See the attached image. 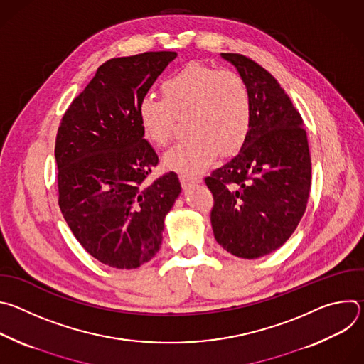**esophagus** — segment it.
Listing matches in <instances>:
<instances>
[{
	"instance_id": "1",
	"label": "esophagus",
	"mask_w": 364,
	"mask_h": 364,
	"mask_svg": "<svg viewBox=\"0 0 364 364\" xmlns=\"http://www.w3.org/2000/svg\"><path fill=\"white\" fill-rule=\"evenodd\" d=\"M180 181H181V186H183L184 188H187L188 186H191V184H197V183H200L201 180H200V178H196V177H188V176H180Z\"/></svg>"
}]
</instances>
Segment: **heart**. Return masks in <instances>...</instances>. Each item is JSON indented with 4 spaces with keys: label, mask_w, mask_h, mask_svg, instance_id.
Listing matches in <instances>:
<instances>
[{
    "label": "heart",
    "mask_w": 364,
    "mask_h": 364,
    "mask_svg": "<svg viewBox=\"0 0 364 364\" xmlns=\"http://www.w3.org/2000/svg\"><path fill=\"white\" fill-rule=\"evenodd\" d=\"M161 99L144 97L138 118L144 136L157 148L170 144L176 119L187 118L188 139L164 159L174 171L194 176L209 167L218 152H237L252 125V102L243 77L233 70H216L188 63L161 85Z\"/></svg>",
    "instance_id": "obj_1"
}]
</instances>
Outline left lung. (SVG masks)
<instances>
[{"label": "left lung", "mask_w": 364, "mask_h": 364, "mask_svg": "<svg viewBox=\"0 0 364 364\" xmlns=\"http://www.w3.org/2000/svg\"><path fill=\"white\" fill-rule=\"evenodd\" d=\"M243 77L252 125L239 154L205 177L215 205L210 220L229 253L256 259L281 247L304 216L311 159L302 118L278 80L252 59L222 53Z\"/></svg>", "instance_id": "1"}]
</instances>
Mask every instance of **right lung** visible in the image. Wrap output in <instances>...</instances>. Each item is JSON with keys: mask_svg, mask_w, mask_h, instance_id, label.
<instances>
[{"mask_svg": "<svg viewBox=\"0 0 364 364\" xmlns=\"http://www.w3.org/2000/svg\"><path fill=\"white\" fill-rule=\"evenodd\" d=\"M176 58V51H146L105 62L58 131L62 215L85 250L111 268L135 269L151 261L181 193L173 171L145 183L159 155L138 118L139 102Z\"/></svg>", "mask_w": 364, "mask_h": 364, "instance_id": "1", "label": "right lung"}]
</instances>
